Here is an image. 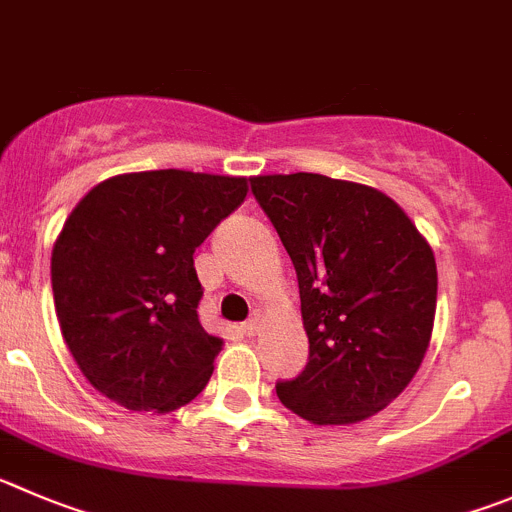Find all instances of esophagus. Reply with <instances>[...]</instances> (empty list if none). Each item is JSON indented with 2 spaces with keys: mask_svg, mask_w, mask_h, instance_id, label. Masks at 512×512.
I'll use <instances>...</instances> for the list:
<instances>
[{
  "mask_svg": "<svg viewBox=\"0 0 512 512\" xmlns=\"http://www.w3.org/2000/svg\"><path fill=\"white\" fill-rule=\"evenodd\" d=\"M260 331V318H252V321H247V323H242V333H245V336H255V333Z\"/></svg>",
  "mask_w": 512,
  "mask_h": 512,
  "instance_id": "obj_1",
  "label": "esophagus"
}]
</instances>
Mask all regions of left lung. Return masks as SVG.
<instances>
[{
	"label": "left lung",
	"mask_w": 512,
	"mask_h": 512,
	"mask_svg": "<svg viewBox=\"0 0 512 512\" xmlns=\"http://www.w3.org/2000/svg\"><path fill=\"white\" fill-rule=\"evenodd\" d=\"M295 265L310 353L278 381L313 424H353L407 389L429 348L437 262L407 212L374 186L323 174L252 176Z\"/></svg>",
	"instance_id": "1"
}]
</instances>
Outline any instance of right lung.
Instances as JSON below:
<instances>
[{"label": "right lung", "mask_w": 512, "mask_h": 512, "mask_svg": "<svg viewBox=\"0 0 512 512\" xmlns=\"http://www.w3.org/2000/svg\"><path fill=\"white\" fill-rule=\"evenodd\" d=\"M245 197V176L161 169L100 181L70 212L52 247V295L100 394L166 414L207 386L222 338L199 323L194 250Z\"/></svg>", "instance_id": "right-lung-1"}]
</instances>
